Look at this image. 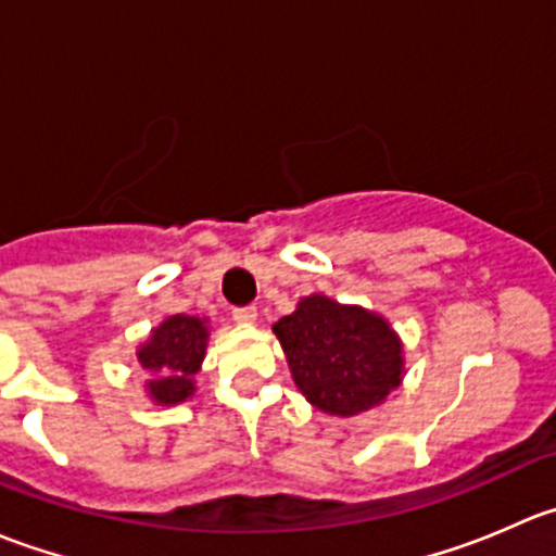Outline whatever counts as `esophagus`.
Returning a JSON list of instances; mask_svg holds the SVG:
<instances>
[{
	"label": "esophagus",
	"instance_id": "esophagus-1",
	"mask_svg": "<svg viewBox=\"0 0 556 556\" xmlns=\"http://www.w3.org/2000/svg\"><path fill=\"white\" fill-rule=\"evenodd\" d=\"M233 319L239 325H252L257 319V309L255 306H244V309H233Z\"/></svg>",
	"mask_w": 556,
	"mask_h": 556
}]
</instances>
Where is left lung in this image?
<instances>
[{
    "label": "left lung",
    "mask_w": 556,
    "mask_h": 556,
    "mask_svg": "<svg viewBox=\"0 0 556 556\" xmlns=\"http://www.w3.org/2000/svg\"><path fill=\"white\" fill-rule=\"evenodd\" d=\"M301 395L328 417H357L382 406L406 374L403 341L379 312L304 295L274 323Z\"/></svg>",
    "instance_id": "8db88e82"
}]
</instances>
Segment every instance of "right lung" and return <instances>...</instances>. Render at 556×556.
<instances>
[{"mask_svg":"<svg viewBox=\"0 0 556 556\" xmlns=\"http://www.w3.org/2000/svg\"><path fill=\"white\" fill-rule=\"evenodd\" d=\"M210 344V319L172 314L150 330L137 346V363L144 371V392L155 406H177L193 397L195 374Z\"/></svg>","mask_w":556,"mask_h":556,"instance_id":"right-lung-1","label":"right lung"}]
</instances>
